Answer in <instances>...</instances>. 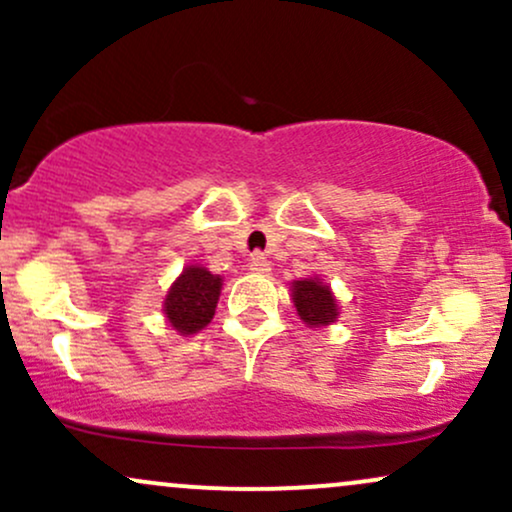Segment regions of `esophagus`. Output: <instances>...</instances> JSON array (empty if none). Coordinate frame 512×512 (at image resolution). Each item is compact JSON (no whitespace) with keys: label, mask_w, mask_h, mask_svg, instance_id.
Returning a JSON list of instances; mask_svg holds the SVG:
<instances>
[{"label":"esophagus","mask_w":512,"mask_h":512,"mask_svg":"<svg viewBox=\"0 0 512 512\" xmlns=\"http://www.w3.org/2000/svg\"><path fill=\"white\" fill-rule=\"evenodd\" d=\"M250 269H252V272H257V274H267L269 272V260L262 255V252H255V255L250 257Z\"/></svg>","instance_id":"esophagus-1"}]
</instances>
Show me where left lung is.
Listing matches in <instances>:
<instances>
[{
    "label": "left lung",
    "instance_id": "8db88e82",
    "mask_svg": "<svg viewBox=\"0 0 512 512\" xmlns=\"http://www.w3.org/2000/svg\"><path fill=\"white\" fill-rule=\"evenodd\" d=\"M293 305L303 322L313 327L330 325L337 317V301H334L330 286L315 279H303L293 284Z\"/></svg>",
    "mask_w": 512,
    "mask_h": 512
}]
</instances>
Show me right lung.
<instances>
[{"label":"right lung","instance_id":"add662e5","mask_svg":"<svg viewBox=\"0 0 512 512\" xmlns=\"http://www.w3.org/2000/svg\"><path fill=\"white\" fill-rule=\"evenodd\" d=\"M221 293V276L204 267H187L170 286L166 296V317L173 330L195 334L209 325Z\"/></svg>","mask_w":512,"mask_h":512}]
</instances>
